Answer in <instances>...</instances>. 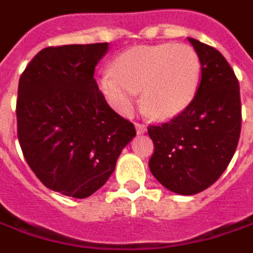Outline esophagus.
<instances>
[{
    "label": "esophagus",
    "mask_w": 253,
    "mask_h": 253,
    "mask_svg": "<svg viewBox=\"0 0 253 253\" xmlns=\"http://www.w3.org/2000/svg\"><path fill=\"white\" fill-rule=\"evenodd\" d=\"M135 129L138 134H145L147 132V125H144V124H135Z\"/></svg>",
    "instance_id": "34e87169"
}]
</instances>
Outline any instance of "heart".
Returning <instances> with one entry per match:
<instances>
[{
	"mask_svg": "<svg viewBox=\"0 0 253 253\" xmlns=\"http://www.w3.org/2000/svg\"><path fill=\"white\" fill-rule=\"evenodd\" d=\"M202 63L187 44L132 47L112 63V73L98 81L100 92L122 114L132 111L138 92L150 117L170 119L193 102L200 84Z\"/></svg>",
	"mask_w": 253,
	"mask_h": 253,
	"instance_id": "heart-1",
	"label": "heart"
}]
</instances>
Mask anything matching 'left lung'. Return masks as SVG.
<instances>
[{"mask_svg": "<svg viewBox=\"0 0 253 253\" xmlns=\"http://www.w3.org/2000/svg\"><path fill=\"white\" fill-rule=\"evenodd\" d=\"M202 63V81L189 106L170 122L151 125L153 175L172 193L191 196L226 170L241 136L239 82L220 51L189 39Z\"/></svg>", "mask_w": 253, "mask_h": 253, "instance_id": "obj_1", "label": "left lung"}]
</instances>
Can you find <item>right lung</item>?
<instances>
[{
    "instance_id": "add662e5",
    "label": "right lung",
    "mask_w": 253,
    "mask_h": 253,
    "mask_svg": "<svg viewBox=\"0 0 253 253\" xmlns=\"http://www.w3.org/2000/svg\"><path fill=\"white\" fill-rule=\"evenodd\" d=\"M108 48V43L45 47L18 82L17 134L24 158L47 189L75 199L106 183L136 135L93 78Z\"/></svg>"
}]
</instances>
